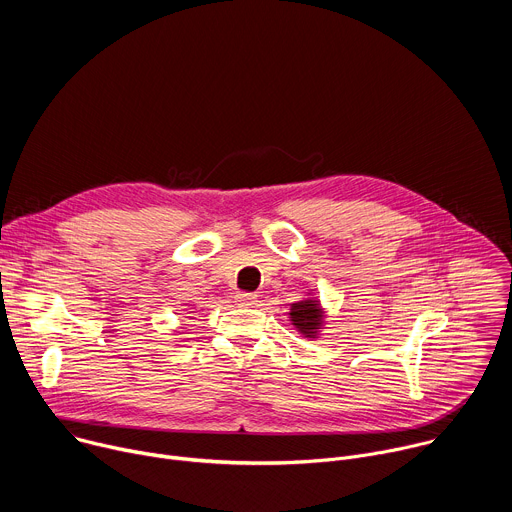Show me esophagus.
Returning <instances> with one entry per match:
<instances>
[{
  "instance_id": "34e87169",
  "label": "esophagus",
  "mask_w": 512,
  "mask_h": 512,
  "mask_svg": "<svg viewBox=\"0 0 512 512\" xmlns=\"http://www.w3.org/2000/svg\"><path fill=\"white\" fill-rule=\"evenodd\" d=\"M241 306H255L257 304V294H249V291H241L235 298Z\"/></svg>"
}]
</instances>
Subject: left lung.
<instances>
[{"label":"left lung","mask_w":512,"mask_h":512,"mask_svg":"<svg viewBox=\"0 0 512 512\" xmlns=\"http://www.w3.org/2000/svg\"><path fill=\"white\" fill-rule=\"evenodd\" d=\"M291 322H294V326L306 334L308 338H314L320 324H322V310L318 306V302L314 300H304V302H298V304H291Z\"/></svg>","instance_id":"1"}]
</instances>
